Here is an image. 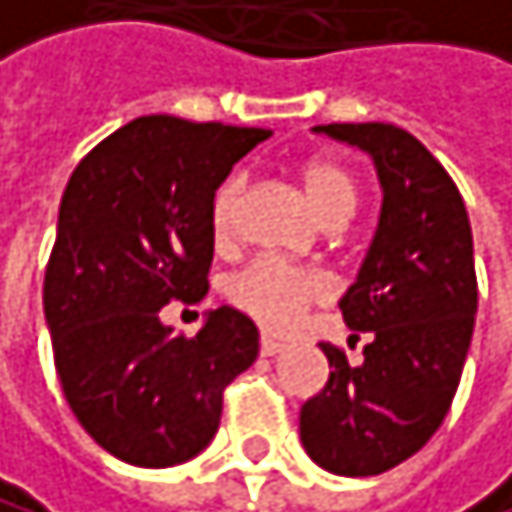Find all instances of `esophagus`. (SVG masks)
Listing matches in <instances>:
<instances>
[{
	"label": "esophagus",
	"instance_id": "34e87169",
	"mask_svg": "<svg viewBox=\"0 0 512 512\" xmlns=\"http://www.w3.org/2000/svg\"><path fill=\"white\" fill-rule=\"evenodd\" d=\"M281 347L284 344H278L275 338H265V334H262V341H259V353L262 356H275V353H281Z\"/></svg>",
	"mask_w": 512,
	"mask_h": 512
}]
</instances>
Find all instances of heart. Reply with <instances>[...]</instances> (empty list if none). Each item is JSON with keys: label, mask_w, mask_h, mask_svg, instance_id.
<instances>
[{"label": "heart", "mask_w": 512, "mask_h": 512, "mask_svg": "<svg viewBox=\"0 0 512 512\" xmlns=\"http://www.w3.org/2000/svg\"><path fill=\"white\" fill-rule=\"evenodd\" d=\"M247 178L237 171L218 184L209 209V225L215 243H231L237 231V212ZM303 190L309 196L312 209L319 212L322 222H347L356 206V184L353 174L334 159H309L303 165ZM228 300L250 316L256 325L269 331H290L303 312L322 303L331 294V284L322 272L297 269L278 259H253L243 269H237L225 284Z\"/></svg>", "instance_id": "heart-1"}]
</instances>
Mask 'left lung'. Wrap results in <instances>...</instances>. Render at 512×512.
I'll return each instance as SVG.
<instances>
[{
    "mask_svg": "<svg viewBox=\"0 0 512 512\" xmlns=\"http://www.w3.org/2000/svg\"><path fill=\"white\" fill-rule=\"evenodd\" d=\"M375 159L385 206L344 294V322L369 334L363 363L322 344L328 385L303 403L306 454L334 475H381L410 460L454 403L475 328L479 281L463 196L444 165L397 124H319Z\"/></svg>",
    "mask_w": 512,
    "mask_h": 512,
    "instance_id": "left-lung-1",
    "label": "left lung"
}]
</instances>
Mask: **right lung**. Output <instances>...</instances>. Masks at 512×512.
I'll return each mask as SVG.
<instances>
[{"mask_svg":"<svg viewBox=\"0 0 512 512\" xmlns=\"http://www.w3.org/2000/svg\"><path fill=\"white\" fill-rule=\"evenodd\" d=\"M265 137L262 127L143 115L68 178L43 281L55 372L87 435L131 466L200 454L225 388L259 353L256 325L231 306L193 338L171 334L159 309L206 297L212 196Z\"/></svg>","mask_w":512,"mask_h":512,"instance_id":"obj_1","label":"right lung"}]
</instances>
